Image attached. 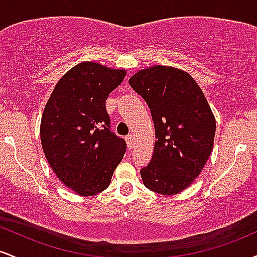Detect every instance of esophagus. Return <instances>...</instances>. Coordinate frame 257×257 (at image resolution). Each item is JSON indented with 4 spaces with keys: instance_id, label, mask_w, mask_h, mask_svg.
Here are the masks:
<instances>
[{
    "instance_id": "34e87169",
    "label": "esophagus",
    "mask_w": 257,
    "mask_h": 257,
    "mask_svg": "<svg viewBox=\"0 0 257 257\" xmlns=\"http://www.w3.org/2000/svg\"><path fill=\"white\" fill-rule=\"evenodd\" d=\"M125 141H126V146L129 147V149H133L135 145V138L133 137V135H128V137L125 138Z\"/></svg>"
}]
</instances>
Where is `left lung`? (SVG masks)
Returning <instances> with one entry per match:
<instances>
[{
  "label": "left lung",
  "instance_id": "8db88e82",
  "mask_svg": "<svg viewBox=\"0 0 257 257\" xmlns=\"http://www.w3.org/2000/svg\"><path fill=\"white\" fill-rule=\"evenodd\" d=\"M132 88L151 110L156 143L144 185L159 194L180 193L204 168L214 145L216 122L204 93L190 73L172 66L140 70Z\"/></svg>",
  "mask_w": 257,
  "mask_h": 257
}]
</instances>
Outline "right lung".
Returning <instances> with one entry per match:
<instances>
[{"mask_svg":"<svg viewBox=\"0 0 257 257\" xmlns=\"http://www.w3.org/2000/svg\"><path fill=\"white\" fill-rule=\"evenodd\" d=\"M123 69L83 61L59 79L41 119V144L49 166L79 196L110 185L126 144L110 129L105 101L122 83Z\"/></svg>","mask_w":257,"mask_h":257,"instance_id":"add662e5","label":"right lung"}]
</instances>
